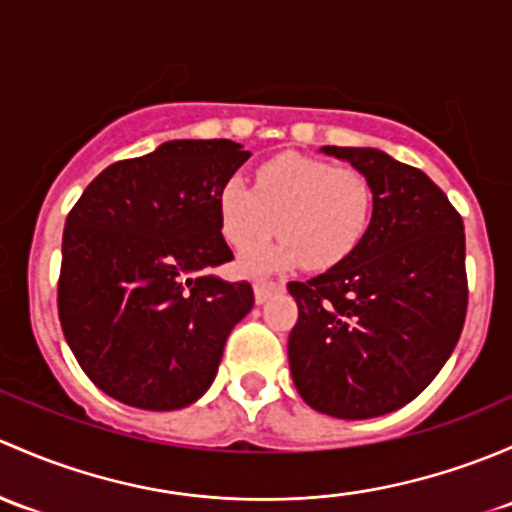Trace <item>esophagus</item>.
<instances>
[{"label": "esophagus", "instance_id": "esophagus-1", "mask_svg": "<svg viewBox=\"0 0 512 512\" xmlns=\"http://www.w3.org/2000/svg\"><path fill=\"white\" fill-rule=\"evenodd\" d=\"M278 291H283V283L271 281V278H256V281H254L256 303H266V300Z\"/></svg>", "mask_w": 512, "mask_h": 512}]
</instances>
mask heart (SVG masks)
Returning <instances> with one entry per match:
<instances>
[{
    "label": "heart",
    "mask_w": 512,
    "mask_h": 512,
    "mask_svg": "<svg viewBox=\"0 0 512 512\" xmlns=\"http://www.w3.org/2000/svg\"><path fill=\"white\" fill-rule=\"evenodd\" d=\"M372 217L374 189L365 172L295 152L258 165L256 187L231 175L217 192L219 231L231 249H248L276 225L284 234L241 256L249 273L288 268L303 258L315 271L340 266L362 244Z\"/></svg>",
    "instance_id": "obj_1"
}]
</instances>
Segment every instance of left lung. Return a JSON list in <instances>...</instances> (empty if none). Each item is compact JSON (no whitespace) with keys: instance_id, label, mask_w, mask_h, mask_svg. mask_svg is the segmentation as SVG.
Segmentation results:
<instances>
[{"instance_id":"8db88e82","label":"left lung","mask_w":512,"mask_h":512,"mask_svg":"<svg viewBox=\"0 0 512 512\" xmlns=\"http://www.w3.org/2000/svg\"><path fill=\"white\" fill-rule=\"evenodd\" d=\"M365 172L374 217L357 251L310 281L288 283L293 384L337 419H372L419 397L451 357L466 320V234L444 192L374 147L325 145Z\"/></svg>"}]
</instances>
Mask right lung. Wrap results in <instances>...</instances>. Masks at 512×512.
I'll use <instances>...</instances> for the list:
<instances>
[{
  "label": "right lung",
  "mask_w": 512,
  "mask_h": 512,
  "mask_svg": "<svg viewBox=\"0 0 512 512\" xmlns=\"http://www.w3.org/2000/svg\"><path fill=\"white\" fill-rule=\"evenodd\" d=\"M251 157L231 140H170L105 167L63 229L59 320L81 370L128 407L172 412L214 382L226 337L254 308L231 261L217 192Z\"/></svg>",
  "instance_id": "right-lung-1"
}]
</instances>
